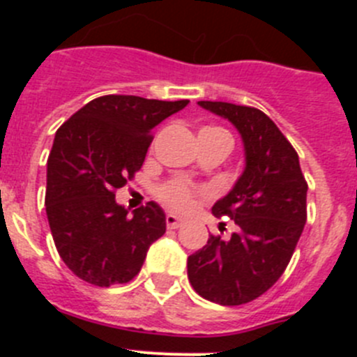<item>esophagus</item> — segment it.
Wrapping results in <instances>:
<instances>
[{
  "label": "esophagus",
  "mask_w": 357,
  "mask_h": 357,
  "mask_svg": "<svg viewBox=\"0 0 357 357\" xmlns=\"http://www.w3.org/2000/svg\"><path fill=\"white\" fill-rule=\"evenodd\" d=\"M182 223H184V220L176 216V214H172V213L166 214V225H168V229H178Z\"/></svg>",
  "instance_id": "1"
}]
</instances>
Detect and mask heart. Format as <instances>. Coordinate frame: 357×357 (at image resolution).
Returning a JSON list of instances; mask_svg holds the SVG:
<instances>
[{"label": "heart", "instance_id": "obj_1", "mask_svg": "<svg viewBox=\"0 0 357 357\" xmlns=\"http://www.w3.org/2000/svg\"><path fill=\"white\" fill-rule=\"evenodd\" d=\"M204 130H206V128H204ZM214 130H220V128H214ZM193 189L189 188L185 182L181 181L172 182V184L164 185V188L160 189V198H162L169 207L181 211L191 207V204H193Z\"/></svg>", "mask_w": 357, "mask_h": 357}]
</instances>
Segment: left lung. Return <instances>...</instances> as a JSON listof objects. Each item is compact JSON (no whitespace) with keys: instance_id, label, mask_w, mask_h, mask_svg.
<instances>
[{"instance_id":"obj_1","label":"left lung","mask_w":357,"mask_h":357,"mask_svg":"<svg viewBox=\"0 0 357 357\" xmlns=\"http://www.w3.org/2000/svg\"><path fill=\"white\" fill-rule=\"evenodd\" d=\"M227 119L241 135L245 168L214 216L234 220L229 239L211 236L188 257V277L206 301L239 305L275 284L288 266L305 225L307 184L298 155L275 123L254 107L198 102Z\"/></svg>"}]
</instances>
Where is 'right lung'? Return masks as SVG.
<instances>
[{
	"mask_svg": "<svg viewBox=\"0 0 357 357\" xmlns=\"http://www.w3.org/2000/svg\"><path fill=\"white\" fill-rule=\"evenodd\" d=\"M189 100L100 96L55 134L46 172V214L66 266L94 286L125 284L166 232V214L148 202L132 216L114 191L143 166L151 130Z\"/></svg>",
	"mask_w": 357,
	"mask_h": 357,
	"instance_id": "add662e5",
	"label": "right lung"
}]
</instances>
